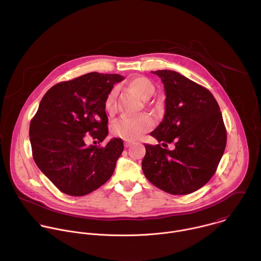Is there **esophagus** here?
I'll return each instance as SVG.
<instances>
[{
  "label": "esophagus",
  "mask_w": 261,
  "mask_h": 261,
  "mask_svg": "<svg viewBox=\"0 0 261 261\" xmlns=\"http://www.w3.org/2000/svg\"><path fill=\"white\" fill-rule=\"evenodd\" d=\"M132 145H133V143H130V142H125V143H124V147H125V148H129Z\"/></svg>",
  "instance_id": "esophagus-1"
}]
</instances>
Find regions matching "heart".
Returning a JSON list of instances; mask_svg holds the SVG:
<instances>
[{"label":"heart","mask_w":261,"mask_h":261,"mask_svg":"<svg viewBox=\"0 0 261 261\" xmlns=\"http://www.w3.org/2000/svg\"><path fill=\"white\" fill-rule=\"evenodd\" d=\"M128 85L133 88L143 99L150 98L155 87L149 78L138 76L128 81ZM117 90L112 89L105 100V110L109 114L115 112ZM152 125V120L147 114L124 115L116 120L112 125V134L125 141H135L140 139L144 134L149 132Z\"/></svg>","instance_id":"obj_1"}]
</instances>
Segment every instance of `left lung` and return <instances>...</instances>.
Returning a JSON list of instances; mask_svg holds the SVG:
<instances>
[{
  "mask_svg": "<svg viewBox=\"0 0 261 261\" xmlns=\"http://www.w3.org/2000/svg\"><path fill=\"white\" fill-rule=\"evenodd\" d=\"M164 83L166 110L150 133L173 150L145 145L142 169L149 182L172 195H187L212 178L223 155L227 135L220 108L205 87L172 70L151 71ZM167 146V145H166Z\"/></svg>",
  "mask_w": 261,
  "mask_h": 261,
  "instance_id": "left-lung-1",
  "label": "left lung"
}]
</instances>
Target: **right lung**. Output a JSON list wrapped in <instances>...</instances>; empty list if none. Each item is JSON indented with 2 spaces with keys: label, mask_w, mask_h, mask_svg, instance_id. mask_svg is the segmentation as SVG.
Wrapping results in <instances>:
<instances>
[{
  "label": "right lung",
  "mask_w": 261,
  "mask_h": 261,
  "mask_svg": "<svg viewBox=\"0 0 261 261\" xmlns=\"http://www.w3.org/2000/svg\"><path fill=\"white\" fill-rule=\"evenodd\" d=\"M118 74L91 72L52 86L43 96L30 123L33 159L41 172L61 192L84 196L102 186L114 172L123 150L121 139L106 147H86L90 135L102 142L109 135L105 100Z\"/></svg>",
  "instance_id": "obj_1"
}]
</instances>
